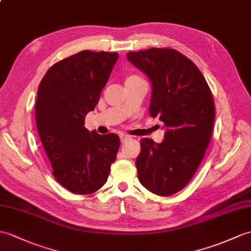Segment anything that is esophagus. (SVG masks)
<instances>
[{"label": "esophagus", "instance_id": "esophagus-1", "mask_svg": "<svg viewBox=\"0 0 251 251\" xmlns=\"http://www.w3.org/2000/svg\"><path fill=\"white\" fill-rule=\"evenodd\" d=\"M120 138H121V142H126L127 140L131 139V137H130V136H128V135H122Z\"/></svg>", "mask_w": 251, "mask_h": 251}]
</instances>
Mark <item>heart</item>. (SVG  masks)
<instances>
[{"instance_id":"obj_1","label":"heart","mask_w":251,"mask_h":251,"mask_svg":"<svg viewBox=\"0 0 251 251\" xmlns=\"http://www.w3.org/2000/svg\"><path fill=\"white\" fill-rule=\"evenodd\" d=\"M139 79H141V78L138 77V75H127V77H126L125 83H129V82H132V81L139 80Z\"/></svg>"}]
</instances>
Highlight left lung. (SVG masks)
<instances>
[{"label": "left lung", "instance_id": "1", "mask_svg": "<svg viewBox=\"0 0 251 251\" xmlns=\"http://www.w3.org/2000/svg\"><path fill=\"white\" fill-rule=\"evenodd\" d=\"M127 59L152 82L150 114L164 122L165 140H140L138 177L155 195L182 190L195 176L211 141L215 106L206 80L178 51L151 48L128 52Z\"/></svg>", "mask_w": 251, "mask_h": 251}]
</instances>
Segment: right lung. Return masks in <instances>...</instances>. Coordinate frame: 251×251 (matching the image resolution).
I'll list each match as a JSON object with an SVG mask.
<instances>
[{"label":"right lung","mask_w":251,"mask_h":251,"mask_svg":"<svg viewBox=\"0 0 251 251\" xmlns=\"http://www.w3.org/2000/svg\"><path fill=\"white\" fill-rule=\"evenodd\" d=\"M116 52L80 51L52 65L40 81L35 116L53 176L73 194L89 195L107 182L120 138L84 127L111 75Z\"/></svg>","instance_id":"right-lung-1"}]
</instances>
